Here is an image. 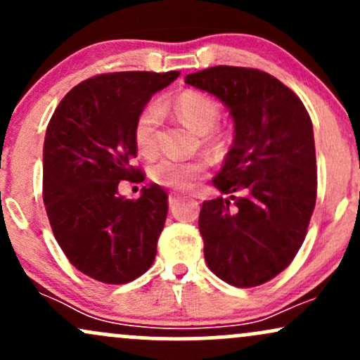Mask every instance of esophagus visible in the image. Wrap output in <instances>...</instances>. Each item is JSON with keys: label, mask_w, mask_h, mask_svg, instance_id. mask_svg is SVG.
Wrapping results in <instances>:
<instances>
[{"label": "esophagus", "mask_w": 360, "mask_h": 360, "mask_svg": "<svg viewBox=\"0 0 360 360\" xmlns=\"http://www.w3.org/2000/svg\"><path fill=\"white\" fill-rule=\"evenodd\" d=\"M177 200H179V196H177V194H169V206H171V208H174Z\"/></svg>", "instance_id": "34e87169"}]
</instances>
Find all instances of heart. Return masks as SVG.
Masks as SVG:
<instances>
[{
	"label": "heart",
	"mask_w": 360,
	"mask_h": 360,
	"mask_svg": "<svg viewBox=\"0 0 360 360\" xmlns=\"http://www.w3.org/2000/svg\"><path fill=\"white\" fill-rule=\"evenodd\" d=\"M172 110L181 122L194 131L201 134V140L206 147H217L218 139L212 128L220 120V106L208 94L201 91H183L172 101ZM164 118L162 106L150 103L139 113L134 125V142L142 155H152L157 150V131ZM208 162L203 159L177 160L160 159L150 167V177L157 184L174 189H188L194 181L205 176Z\"/></svg>",
	"instance_id": "1"
}]
</instances>
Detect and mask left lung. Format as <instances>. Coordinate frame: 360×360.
<instances>
[{"label": "left lung", "instance_id": "1", "mask_svg": "<svg viewBox=\"0 0 360 360\" xmlns=\"http://www.w3.org/2000/svg\"><path fill=\"white\" fill-rule=\"evenodd\" d=\"M186 84L226 106L235 137L205 201L200 233L210 271L237 288L283 272L298 254L316 201V155L307 108L288 86L250 68L217 65Z\"/></svg>", "mask_w": 360, "mask_h": 360}]
</instances>
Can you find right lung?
Returning <instances> with one entry per match:
<instances>
[{"label":"right lung","instance_id":"1","mask_svg":"<svg viewBox=\"0 0 360 360\" xmlns=\"http://www.w3.org/2000/svg\"><path fill=\"white\" fill-rule=\"evenodd\" d=\"M179 72L127 71L82 81L62 98L44 142V203L69 262L89 278L125 284L154 262L167 194L143 186L139 200L120 181L142 183L134 167V125L157 91Z\"/></svg>","mask_w":360,"mask_h":360}]
</instances>
